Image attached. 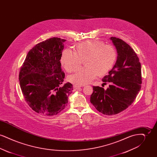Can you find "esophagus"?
I'll return each instance as SVG.
<instances>
[{
	"label": "esophagus",
	"mask_w": 157,
	"mask_h": 157,
	"mask_svg": "<svg viewBox=\"0 0 157 157\" xmlns=\"http://www.w3.org/2000/svg\"><path fill=\"white\" fill-rule=\"evenodd\" d=\"M81 87H82V86H79V85H74V88H75L76 90L79 89Z\"/></svg>",
	"instance_id": "obj_1"
}]
</instances>
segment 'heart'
<instances>
[{
  "instance_id": "b5f03b06",
  "label": "heart",
  "mask_w": 157,
  "mask_h": 157,
  "mask_svg": "<svg viewBox=\"0 0 157 157\" xmlns=\"http://www.w3.org/2000/svg\"><path fill=\"white\" fill-rule=\"evenodd\" d=\"M82 59L85 67L77 70L68 78L76 85L87 84L97 75L102 76L107 74L116 61L117 52L111 45L90 39L75 45L74 52L68 49L63 50L60 56V63L68 72L79 67Z\"/></svg>"
}]
</instances>
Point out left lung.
<instances>
[{
	"mask_svg": "<svg viewBox=\"0 0 157 157\" xmlns=\"http://www.w3.org/2000/svg\"><path fill=\"white\" fill-rule=\"evenodd\" d=\"M117 52V59L112 69L102 81L110 82L105 90L93 86L90 101L99 112L115 115L132 104L141 88V66L134 50L122 39L110 37Z\"/></svg>",
	"mask_w": 157,
	"mask_h": 157,
	"instance_id": "obj_1",
	"label": "left lung"
}]
</instances>
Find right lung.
<instances>
[{"mask_svg": "<svg viewBox=\"0 0 157 157\" xmlns=\"http://www.w3.org/2000/svg\"><path fill=\"white\" fill-rule=\"evenodd\" d=\"M66 41L50 38L35 46L28 53L19 79L27 104L38 113L51 117L67 106L72 84L63 83L60 56Z\"/></svg>", "mask_w": 157, "mask_h": 157, "instance_id": "obj_1", "label": "right lung"}]
</instances>
